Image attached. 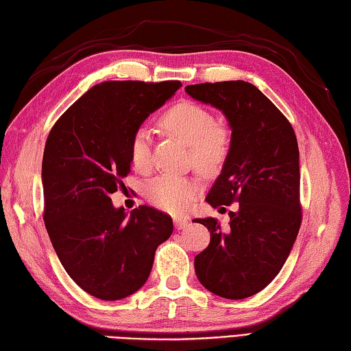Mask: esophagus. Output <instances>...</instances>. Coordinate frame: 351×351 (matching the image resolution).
<instances>
[{"mask_svg": "<svg viewBox=\"0 0 351 351\" xmlns=\"http://www.w3.org/2000/svg\"><path fill=\"white\" fill-rule=\"evenodd\" d=\"M173 223H175V228H176V229H184L185 226L189 225V219H185V217H175V219H173Z\"/></svg>", "mask_w": 351, "mask_h": 351, "instance_id": "esophagus-1", "label": "esophagus"}]
</instances>
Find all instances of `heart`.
<instances>
[{
  "label": "heart",
  "mask_w": 351,
  "mask_h": 351,
  "mask_svg": "<svg viewBox=\"0 0 351 351\" xmlns=\"http://www.w3.org/2000/svg\"><path fill=\"white\" fill-rule=\"evenodd\" d=\"M164 128L190 146L191 160L204 175H213L225 164L229 154V134L215 125L210 110L195 102L182 101L169 108L161 117ZM131 162L136 169H146L151 162V136L140 128L130 146ZM197 193V182L190 178L164 175L146 187L149 202L170 214H182L191 206Z\"/></svg>",
  "instance_id": "heart-1"
}]
</instances>
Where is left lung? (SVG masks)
Masks as SVG:
<instances>
[{"label": "left lung", "instance_id": "8db88e82", "mask_svg": "<svg viewBox=\"0 0 351 351\" xmlns=\"http://www.w3.org/2000/svg\"><path fill=\"white\" fill-rule=\"evenodd\" d=\"M193 99L220 110L230 126L228 158L208 193L213 208L238 202L229 228L202 223L211 234L195 258L199 282L213 294L240 300L259 293L285 264L302 223L299 146L293 126L245 81L185 87Z\"/></svg>", "mask_w": 351, "mask_h": 351}]
</instances>
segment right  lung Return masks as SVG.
Returning <instances> with one entry per match:
<instances>
[{
    "label": "right lung",
    "instance_id": "obj_1",
    "mask_svg": "<svg viewBox=\"0 0 351 351\" xmlns=\"http://www.w3.org/2000/svg\"><path fill=\"white\" fill-rule=\"evenodd\" d=\"M180 81H106L58 119L42 161L45 226L72 280L101 300L136 293L152 270L155 250L173 221L151 206L130 214L111 195L130 173L132 136L162 107Z\"/></svg>",
    "mask_w": 351,
    "mask_h": 351
}]
</instances>
